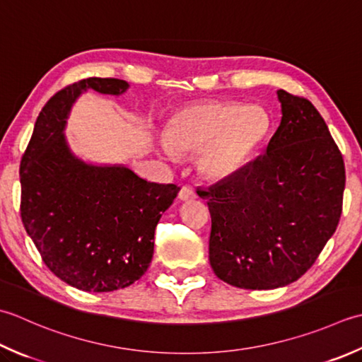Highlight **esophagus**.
I'll return each instance as SVG.
<instances>
[{"label": "esophagus", "mask_w": 362, "mask_h": 362, "mask_svg": "<svg viewBox=\"0 0 362 362\" xmlns=\"http://www.w3.org/2000/svg\"><path fill=\"white\" fill-rule=\"evenodd\" d=\"M179 197H180V201H191V199H194V197H196V191H194V188H191V187H182Z\"/></svg>", "instance_id": "34e87169"}]
</instances>
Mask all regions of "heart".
Segmentation results:
<instances>
[{"instance_id": "1", "label": "heart", "mask_w": 362, "mask_h": 362, "mask_svg": "<svg viewBox=\"0 0 362 362\" xmlns=\"http://www.w3.org/2000/svg\"><path fill=\"white\" fill-rule=\"evenodd\" d=\"M272 132V116L259 105L238 102H204L185 106L169 119V148L163 152H202L204 173L224 179L238 173L265 143Z\"/></svg>"}]
</instances>
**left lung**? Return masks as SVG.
Here are the masks:
<instances>
[{"label":"left lung","instance_id":"1","mask_svg":"<svg viewBox=\"0 0 362 362\" xmlns=\"http://www.w3.org/2000/svg\"><path fill=\"white\" fill-rule=\"evenodd\" d=\"M281 124L262 157L209 189V259L230 286L270 290L314 265L342 214L345 166L320 112L279 89Z\"/></svg>","mask_w":362,"mask_h":362}]
</instances>
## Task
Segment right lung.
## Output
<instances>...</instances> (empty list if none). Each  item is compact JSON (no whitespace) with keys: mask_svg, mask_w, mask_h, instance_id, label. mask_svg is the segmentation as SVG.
Returning a JSON list of instances; mask_svg holds the SVG:
<instances>
[{"mask_svg":"<svg viewBox=\"0 0 362 362\" xmlns=\"http://www.w3.org/2000/svg\"><path fill=\"white\" fill-rule=\"evenodd\" d=\"M130 84L86 78L42 108L20 165V214L45 265L84 292H112L143 276L155 228L180 188L147 182L124 165L76 157L64 134L76 98L88 90L122 95Z\"/></svg>","mask_w":362,"mask_h":362,"instance_id":"obj_1","label":"right lung"}]
</instances>
